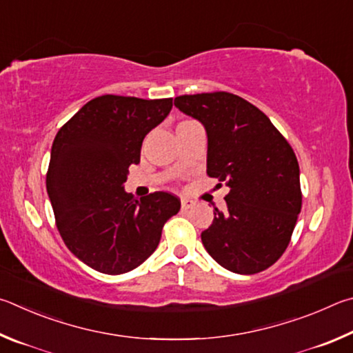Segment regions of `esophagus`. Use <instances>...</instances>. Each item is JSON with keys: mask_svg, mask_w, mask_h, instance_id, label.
Here are the masks:
<instances>
[{"mask_svg": "<svg viewBox=\"0 0 353 353\" xmlns=\"http://www.w3.org/2000/svg\"><path fill=\"white\" fill-rule=\"evenodd\" d=\"M194 206V201L189 200V199H181V208L183 209H190Z\"/></svg>", "mask_w": 353, "mask_h": 353, "instance_id": "1", "label": "esophagus"}]
</instances>
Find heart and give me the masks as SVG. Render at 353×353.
<instances>
[{
	"label": "heart",
	"mask_w": 353,
	"mask_h": 353,
	"mask_svg": "<svg viewBox=\"0 0 353 353\" xmlns=\"http://www.w3.org/2000/svg\"><path fill=\"white\" fill-rule=\"evenodd\" d=\"M189 122H192V121H184V122H181V123H180V125H183V123H189Z\"/></svg>",
	"instance_id": "heart-1"
}]
</instances>
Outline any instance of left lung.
Returning a JSON list of instances; mask_svg holds the SVG:
<instances>
[{
	"mask_svg": "<svg viewBox=\"0 0 353 353\" xmlns=\"http://www.w3.org/2000/svg\"><path fill=\"white\" fill-rule=\"evenodd\" d=\"M175 107L203 123L208 175L230 188L226 211L214 209L203 245L232 273H261L287 250L301 212L293 148L267 114L231 92L180 96Z\"/></svg>",
	"mask_w": 353,
	"mask_h": 353,
	"instance_id": "1",
	"label": "left lung"
}]
</instances>
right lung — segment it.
<instances>
[{
    "label": "right lung",
    "instance_id": "add662e5",
    "mask_svg": "<svg viewBox=\"0 0 353 353\" xmlns=\"http://www.w3.org/2000/svg\"><path fill=\"white\" fill-rule=\"evenodd\" d=\"M172 99L105 94L85 103L52 142L46 189L61 239L79 261L105 274L139 267L158 248L163 226L181 208L167 192L136 200L123 190L145 134Z\"/></svg>",
    "mask_w": 353,
    "mask_h": 353
}]
</instances>
